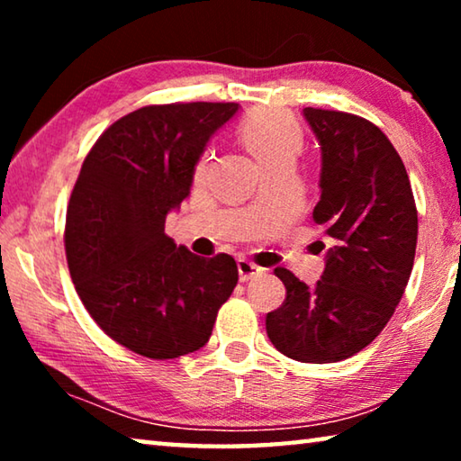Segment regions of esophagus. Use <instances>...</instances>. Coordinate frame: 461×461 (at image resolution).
Returning a JSON list of instances; mask_svg holds the SVG:
<instances>
[{
    "mask_svg": "<svg viewBox=\"0 0 461 461\" xmlns=\"http://www.w3.org/2000/svg\"><path fill=\"white\" fill-rule=\"evenodd\" d=\"M238 272H240L241 283H246V280L258 276L260 272H262V268L256 267V264L249 262V260H238Z\"/></svg>",
    "mask_w": 461,
    "mask_h": 461,
    "instance_id": "34e87169",
    "label": "esophagus"
}]
</instances>
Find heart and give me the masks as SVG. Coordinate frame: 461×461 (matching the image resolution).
<instances>
[{"label":"heart","instance_id":"heart-1","mask_svg":"<svg viewBox=\"0 0 461 461\" xmlns=\"http://www.w3.org/2000/svg\"><path fill=\"white\" fill-rule=\"evenodd\" d=\"M240 138L246 144L262 168L280 165V162H294L303 150V130L293 115L280 109H258L241 122ZM209 152H203L194 167V175L205 173Z\"/></svg>","mask_w":461,"mask_h":461}]
</instances>
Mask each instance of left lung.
Here are the masks:
<instances>
[{"label":"left lung","instance_id":"left-lung-1","mask_svg":"<svg viewBox=\"0 0 461 461\" xmlns=\"http://www.w3.org/2000/svg\"><path fill=\"white\" fill-rule=\"evenodd\" d=\"M303 115L321 146L313 220L331 248L315 286L275 270L286 299L267 315V333L286 357L327 364L352 357L386 327L409 283L419 225L407 168L378 126L331 109Z\"/></svg>","mask_w":461,"mask_h":461}]
</instances>
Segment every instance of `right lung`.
I'll return each mask as SVG.
<instances>
[{
  "mask_svg": "<svg viewBox=\"0 0 461 461\" xmlns=\"http://www.w3.org/2000/svg\"><path fill=\"white\" fill-rule=\"evenodd\" d=\"M238 107H140L99 136L81 167L67 209L68 272L93 321L140 356L197 352L238 285L231 256L201 258L165 233L209 138Z\"/></svg>",
  "mask_w": 461,
  "mask_h": 461,
  "instance_id": "1",
  "label": "right lung"
}]
</instances>
